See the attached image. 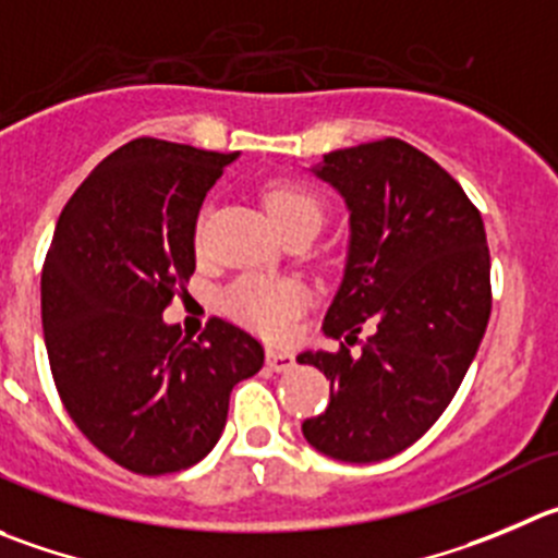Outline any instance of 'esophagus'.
Returning a JSON list of instances; mask_svg holds the SVG:
<instances>
[{"label": "esophagus", "mask_w": 558, "mask_h": 558, "mask_svg": "<svg viewBox=\"0 0 558 558\" xmlns=\"http://www.w3.org/2000/svg\"><path fill=\"white\" fill-rule=\"evenodd\" d=\"M293 364H295V355L290 353V350L268 348V367L274 369V373H284V369H290Z\"/></svg>", "instance_id": "1"}]
</instances>
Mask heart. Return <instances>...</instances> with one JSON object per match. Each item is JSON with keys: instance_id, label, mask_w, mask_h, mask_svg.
Here are the masks:
<instances>
[{"instance_id": "heart-1", "label": "heart", "mask_w": 558, "mask_h": 558, "mask_svg": "<svg viewBox=\"0 0 558 558\" xmlns=\"http://www.w3.org/2000/svg\"><path fill=\"white\" fill-rule=\"evenodd\" d=\"M270 219L282 232L299 225H323V203L310 189L295 183H276L265 191ZM208 208L196 219V243H203ZM306 293L301 284L274 276H243L227 290V306L246 326L257 328L265 337H284L293 328L295 315L304 306Z\"/></svg>"}]
</instances>
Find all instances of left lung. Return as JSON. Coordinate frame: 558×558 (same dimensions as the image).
Returning <instances> with one entry per match:
<instances>
[{"label": "left lung", "mask_w": 558, "mask_h": 558, "mask_svg": "<svg viewBox=\"0 0 558 558\" xmlns=\"http://www.w3.org/2000/svg\"><path fill=\"white\" fill-rule=\"evenodd\" d=\"M312 172L350 214L344 276L323 320L359 354L306 350L331 380L326 411L304 438L342 463H378L418 441L458 395L490 320L485 225L458 180L402 140L323 156Z\"/></svg>", "instance_id": "left-lung-1"}]
</instances>
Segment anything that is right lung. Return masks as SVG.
<instances>
[{"instance_id": "right-lung-1", "label": "right lung", "mask_w": 558, "mask_h": 558, "mask_svg": "<svg viewBox=\"0 0 558 558\" xmlns=\"http://www.w3.org/2000/svg\"><path fill=\"white\" fill-rule=\"evenodd\" d=\"M235 158L150 136L117 147L68 199L46 254L40 310L62 405L134 474L199 463L232 386L265 362L263 344L221 317L199 339L161 317L196 268L205 194Z\"/></svg>"}]
</instances>
